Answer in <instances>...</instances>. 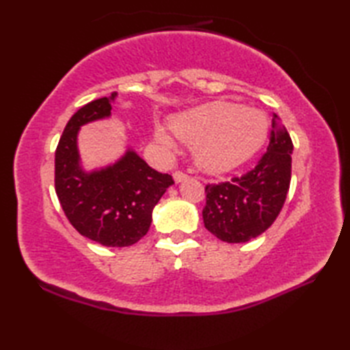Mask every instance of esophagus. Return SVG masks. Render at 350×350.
Listing matches in <instances>:
<instances>
[{"instance_id":"esophagus-1","label":"esophagus","mask_w":350,"mask_h":350,"mask_svg":"<svg viewBox=\"0 0 350 350\" xmlns=\"http://www.w3.org/2000/svg\"><path fill=\"white\" fill-rule=\"evenodd\" d=\"M173 177H174V182H176V183H179V182L187 180L189 176H188L187 173H183V171H176V173L173 174Z\"/></svg>"}]
</instances>
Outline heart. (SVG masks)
Listing matches in <instances>:
<instances>
[{
    "mask_svg": "<svg viewBox=\"0 0 350 350\" xmlns=\"http://www.w3.org/2000/svg\"><path fill=\"white\" fill-rule=\"evenodd\" d=\"M177 139L194 148L197 163L212 173L239 167L248 161L267 135V120L262 111L227 102H213L177 114L170 120ZM154 137L165 148L174 143L165 131Z\"/></svg>",
    "mask_w": 350,
    "mask_h": 350,
    "instance_id": "heart-1",
    "label": "heart"
}]
</instances>
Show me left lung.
<instances>
[{
    "label": "left lung",
    "mask_w": 350,
    "mask_h": 350,
    "mask_svg": "<svg viewBox=\"0 0 350 350\" xmlns=\"http://www.w3.org/2000/svg\"><path fill=\"white\" fill-rule=\"evenodd\" d=\"M292 152V138L273 114L269 146L257 165L230 182L206 185L204 227L228 243L248 242L266 232L286 202Z\"/></svg>",
    "instance_id": "8db88e82"
}]
</instances>
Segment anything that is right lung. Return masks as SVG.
<instances>
[{"mask_svg":"<svg viewBox=\"0 0 350 350\" xmlns=\"http://www.w3.org/2000/svg\"><path fill=\"white\" fill-rule=\"evenodd\" d=\"M117 93L81 107L70 117L55 150V192L79 234L105 247H129L146 236L153 207L174 183L129 150L114 165L87 173L77 146L83 124L111 116Z\"/></svg>","mask_w":350,"mask_h":350,"instance_id":"1","label":"right lung"}]
</instances>
